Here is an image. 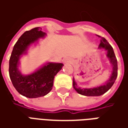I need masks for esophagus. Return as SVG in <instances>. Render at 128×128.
I'll return each mask as SVG.
<instances>
[{
    "label": "esophagus",
    "instance_id": "34e87169",
    "mask_svg": "<svg viewBox=\"0 0 128 128\" xmlns=\"http://www.w3.org/2000/svg\"><path fill=\"white\" fill-rule=\"evenodd\" d=\"M71 62H72V60L69 58H65L63 59V63L64 64H69Z\"/></svg>",
    "mask_w": 128,
    "mask_h": 128
}]
</instances>
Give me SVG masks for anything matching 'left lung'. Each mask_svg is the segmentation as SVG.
Returning <instances> with one entry per match:
<instances>
[{"mask_svg": "<svg viewBox=\"0 0 128 128\" xmlns=\"http://www.w3.org/2000/svg\"><path fill=\"white\" fill-rule=\"evenodd\" d=\"M99 38H101L99 48H104L105 50H106V57L108 58L110 64L112 65V73L110 75V78L104 84L99 86H95L93 88H81L80 86H78V84L76 83L75 79L73 78V80H72L73 88L77 91V92L84 96H97L104 94L112 86L116 79L117 78V69H118L117 60L116 58L112 47L104 38H102L101 36H99Z\"/></svg>", "mask_w": 128, "mask_h": 128, "instance_id": "obj_1", "label": "left lung"}]
</instances>
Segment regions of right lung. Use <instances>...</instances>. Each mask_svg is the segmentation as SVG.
Masks as SVG:
<instances>
[{
    "instance_id": "right-lung-1",
    "label": "right lung",
    "mask_w": 128,
    "mask_h": 128,
    "mask_svg": "<svg viewBox=\"0 0 128 128\" xmlns=\"http://www.w3.org/2000/svg\"><path fill=\"white\" fill-rule=\"evenodd\" d=\"M46 36V34L40 27L26 31L16 42L10 57L9 72L11 81L16 90L28 98L47 94L53 88L55 76L64 66L62 63L48 62L29 75H24L19 70L22 56L27 54L32 45L38 44L39 39Z\"/></svg>"
}]
</instances>
